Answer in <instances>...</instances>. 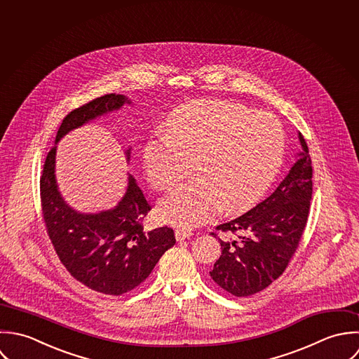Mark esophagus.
Segmentation results:
<instances>
[{
	"label": "esophagus",
	"instance_id": "obj_1",
	"mask_svg": "<svg viewBox=\"0 0 359 359\" xmlns=\"http://www.w3.org/2000/svg\"><path fill=\"white\" fill-rule=\"evenodd\" d=\"M175 236H176V240L177 241H182V240H186L189 237L193 236V231L189 230V229H183V227H179L175 230Z\"/></svg>",
	"mask_w": 359,
	"mask_h": 359
}]
</instances>
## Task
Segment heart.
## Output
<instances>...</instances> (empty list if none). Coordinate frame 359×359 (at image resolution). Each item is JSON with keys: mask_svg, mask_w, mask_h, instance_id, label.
Instances as JSON below:
<instances>
[{"mask_svg": "<svg viewBox=\"0 0 359 359\" xmlns=\"http://www.w3.org/2000/svg\"><path fill=\"white\" fill-rule=\"evenodd\" d=\"M285 129L268 112L233 101H196L176 109L168 133L144 147V168L156 190H169L191 172L196 179L172 190L159 204L163 222L191 227L223 207L243 212L255 205L278 176Z\"/></svg>", "mask_w": 359, "mask_h": 359, "instance_id": "1", "label": "heart"}]
</instances>
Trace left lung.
Wrapping results in <instances>:
<instances>
[{"instance_id": "left-lung-1", "label": "left lung", "mask_w": 359, "mask_h": 359, "mask_svg": "<svg viewBox=\"0 0 359 359\" xmlns=\"http://www.w3.org/2000/svg\"><path fill=\"white\" fill-rule=\"evenodd\" d=\"M302 151L278 189L247 214L216 226L222 255L210 272L216 285L236 297L265 290L286 271L304 229L312 198V161Z\"/></svg>"}]
</instances>
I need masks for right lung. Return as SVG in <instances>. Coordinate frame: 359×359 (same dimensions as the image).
Listing matches in <instances>:
<instances>
[{
	"mask_svg": "<svg viewBox=\"0 0 359 359\" xmlns=\"http://www.w3.org/2000/svg\"><path fill=\"white\" fill-rule=\"evenodd\" d=\"M126 102L130 100L122 94H107L73 109L64 118L55 144L73 129ZM55 155L57 145L46 158L40 196L47 233L61 262L76 280L102 294L121 295L142 285L163 252L175 245L173 230L163 226L144 231V217L151 207L132 175L115 208L98 214L74 211L58 190ZM126 156L129 161L130 148Z\"/></svg>",
	"mask_w": 359,
	"mask_h": 359,
	"instance_id": "1",
	"label": "right lung"
}]
</instances>
